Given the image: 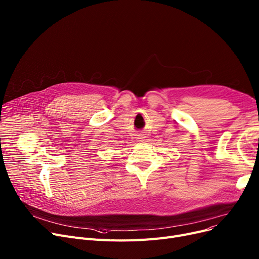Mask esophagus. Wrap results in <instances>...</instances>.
Instances as JSON below:
<instances>
[{
	"label": "esophagus",
	"instance_id": "esophagus-1",
	"mask_svg": "<svg viewBox=\"0 0 259 259\" xmlns=\"http://www.w3.org/2000/svg\"><path fill=\"white\" fill-rule=\"evenodd\" d=\"M134 137H135L134 139L138 140L139 142H143L144 139H145V135H144L143 132H139V133H137V134H134Z\"/></svg>",
	"mask_w": 259,
	"mask_h": 259
}]
</instances>
